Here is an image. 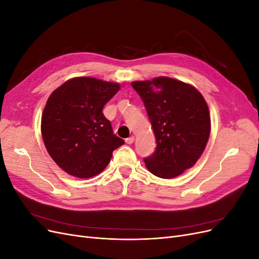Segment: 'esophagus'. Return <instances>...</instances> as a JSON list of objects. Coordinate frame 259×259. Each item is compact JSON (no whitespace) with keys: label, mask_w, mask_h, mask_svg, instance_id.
Returning a JSON list of instances; mask_svg holds the SVG:
<instances>
[{"label":"esophagus","mask_w":259,"mask_h":259,"mask_svg":"<svg viewBox=\"0 0 259 259\" xmlns=\"http://www.w3.org/2000/svg\"><path fill=\"white\" fill-rule=\"evenodd\" d=\"M134 140H135V137L134 136H131V137L125 139V142H126L127 144H133V143H134Z\"/></svg>","instance_id":"esophagus-1"}]
</instances>
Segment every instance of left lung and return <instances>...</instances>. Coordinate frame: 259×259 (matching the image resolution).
I'll return each instance as SVG.
<instances>
[{"instance_id": "obj_1", "label": "left lung", "mask_w": 259, "mask_h": 259, "mask_svg": "<svg viewBox=\"0 0 259 259\" xmlns=\"http://www.w3.org/2000/svg\"><path fill=\"white\" fill-rule=\"evenodd\" d=\"M156 139V150L145 159L148 170L160 178L182 175L200 159L210 133L204 97L191 84L167 76L135 81Z\"/></svg>"}]
</instances>
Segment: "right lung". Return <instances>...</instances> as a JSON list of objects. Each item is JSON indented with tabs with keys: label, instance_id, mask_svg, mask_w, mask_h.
Returning <instances> with one entry per match:
<instances>
[{
	"label": "right lung",
	"instance_id": "right-lung-1",
	"mask_svg": "<svg viewBox=\"0 0 259 259\" xmlns=\"http://www.w3.org/2000/svg\"><path fill=\"white\" fill-rule=\"evenodd\" d=\"M120 88L119 83L79 76L51 94L42 114V138L51 158L67 174L77 178L98 175L114 149L124 144L103 113Z\"/></svg>",
	"mask_w": 259,
	"mask_h": 259
}]
</instances>
